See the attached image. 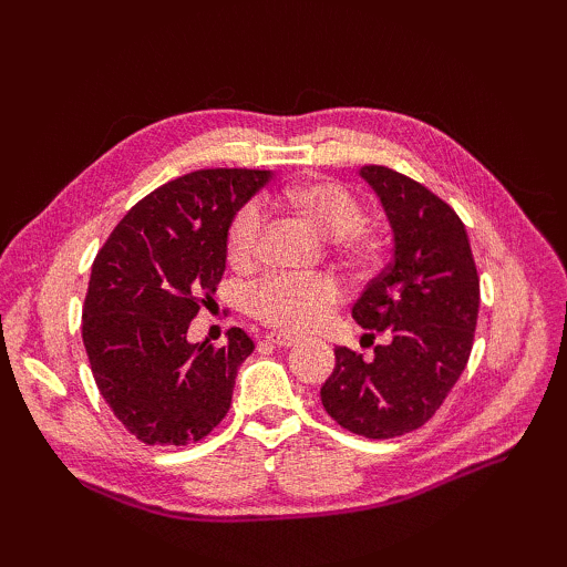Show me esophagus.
<instances>
[{
    "instance_id": "1",
    "label": "esophagus",
    "mask_w": 567,
    "mask_h": 567,
    "mask_svg": "<svg viewBox=\"0 0 567 567\" xmlns=\"http://www.w3.org/2000/svg\"><path fill=\"white\" fill-rule=\"evenodd\" d=\"M265 339H268L272 346H282V348L299 343L297 336H290V333H275V331H272V333H268V336H265Z\"/></svg>"
}]
</instances>
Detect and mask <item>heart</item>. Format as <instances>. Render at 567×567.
<instances>
[{"label": "heart", "instance_id": "1", "mask_svg": "<svg viewBox=\"0 0 567 567\" xmlns=\"http://www.w3.org/2000/svg\"><path fill=\"white\" fill-rule=\"evenodd\" d=\"M280 199L329 236L339 258L355 272L378 268L384 252V231L363 216L360 199L336 179H302L282 189ZM262 231V214L256 204L238 207L226 228V258L234 268H250ZM339 302V285L327 275L297 277L268 275L248 297L250 315L282 331H307Z\"/></svg>", "mask_w": 567, "mask_h": 567}]
</instances>
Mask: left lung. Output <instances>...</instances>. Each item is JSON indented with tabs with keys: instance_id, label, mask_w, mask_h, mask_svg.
I'll use <instances>...</instances> for the list:
<instances>
[{
	"instance_id": "1",
	"label": "left lung",
	"mask_w": 567,
	"mask_h": 567,
	"mask_svg": "<svg viewBox=\"0 0 567 567\" xmlns=\"http://www.w3.org/2000/svg\"><path fill=\"white\" fill-rule=\"evenodd\" d=\"M378 192L394 231V260L353 305V319L375 358L336 348V368L321 388L327 414L365 439L416 431L439 412L473 351L480 275L465 224L451 204L416 179L384 165L360 167Z\"/></svg>"
}]
</instances>
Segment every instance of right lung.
I'll use <instances>...</instances> for the list:
<instances>
[{
    "label": "right lung",
    "mask_w": 567,
    "mask_h": 567,
    "mask_svg": "<svg viewBox=\"0 0 567 567\" xmlns=\"http://www.w3.org/2000/svg\"><path fill=\"white\" fill-rule=\"evenodd\" d=\"M268 179L246 167L171 179L128 209L92 262L84 351L104 402L141 443H197L228 414L256 346L244 329L221 348L189 343L187 329L214 305L228 221Z\"/></svg>",
    "instance_id": "right-lung-1"
}]
</instances>
